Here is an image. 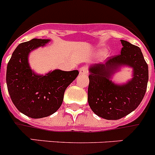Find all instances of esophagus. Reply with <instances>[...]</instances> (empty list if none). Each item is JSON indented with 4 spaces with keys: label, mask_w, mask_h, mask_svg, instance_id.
Instances as JSON below:
<instances>
[{
    "label": "esophagus",
    "mask_w": 155,
    "mask_h": 155,
    "mask_svg": "<svg viewBox=\"0 0 155 155\" xmlns=\"http://www.w3.org/2000/svg\"><path fill=\"white\" fill-rule=\"evenodd\" d=\"M87 72H88V70L86 66H83L80 68V71H79V73L80 74H87Z\"/></svg>",
    "instance_id": "34e87169"
}]
</instances>
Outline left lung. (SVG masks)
<instances>
[{"label":"left lung","mask_w":155,"mask_h":155,"mask_svg":"<svg viewBox=\"0 0 155 155\" xmlns=\"http://www.w3.org/2000/svg\"><path fill=\"white\" fill-rule=\"evenodd\" d=\"M121 43L120 54L90 68L87 102L91 110L105 120H120L130 114L138 107L147 90L148 67L141 50L126 40ZM121 65L132 66L134 78L124 86H116L109 79Z\"/></svg>","instance_id":"obj_1"}]
</instances>
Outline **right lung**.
I'll list each match as a JSON object with an SVG mask.
<instances>
[{
    "mask_svg": "<svg viewBox=\"0 0 155 155\" xmlns=\"http://www.w3.org/2000/svg\"><path fill=\"white\" fill-rule=\"evenodd\" d=\"M50 39H32L20 43L8 64L6 82L12 102L23 114L33 119L46 117L61 107L66 88L78 71L56 70L45 76L35 75L29 68V52Z\"/></svg>",
    "mask_w": 155,
    "mask_h": 155,
    "instance_id": "obj_1",
    "label": "right lung"
}]
</instances>
